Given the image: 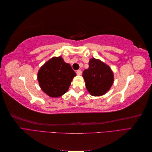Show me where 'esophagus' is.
<instances>
[{"label": "esophagus", "instance_id": "esophagus-1", "mask_svg": "<svg viewBox=\"0 0 152 152\" xmlns=\"http://www.w3.org/2000/svg\"><path fill=\"white\" fill-rule=\"evenodd\" d=\"M76 73L78 75H80L82 74V71L80 70H79L76 72Z\"/></svg>", "mask_w": 152, "mask_h": 152}]
</instances>
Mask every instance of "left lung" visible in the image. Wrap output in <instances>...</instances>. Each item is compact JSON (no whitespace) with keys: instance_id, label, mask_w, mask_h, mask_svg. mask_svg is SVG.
Instances as JSON below:
<instances>
[{"instance_id":"8db88e82","label":"left lung","mask_w":152,"mask_h":152,"mask_svg":"<svg viewBox=\"0 0 152 152\" xmlns=\"http://www.w3.org/2000/svg\"><path fill=\"white\" fill-rule=\"evenodd\" d=\"M86 87L93 96L104 95L111 88L114 81L113 72L110 67L100 59H90L89 68L82 74Z\"/></svg>"}]
</instances>
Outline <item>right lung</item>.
Listing matches in <instances>:
<instances>
[{
    "instance_id": "add662e5",
    "label": "right lung",
    "mask_w": 152,
    "mask_h": 152,
    "mask_svg": "<svg viewBox=\"0 0 152 152\" xmlns=\"http://www.w3.org/2000/svg\"><path fill=\"white\" fill-rule=\"evenodd\" d=\"M75 72L61 56L53 57L40 67L37 80L40 89L49 97L58 98L66 93Z\"/></svg>"
}]
</instances>
